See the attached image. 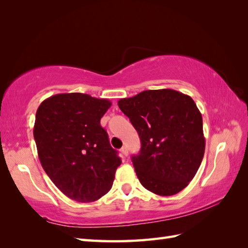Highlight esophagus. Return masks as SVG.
Here are the masks:
<instances>
[{"mask_svg":"<svg viewBox=\"0 0 248 248\" xmlns=\"http://www.w3.org/2000/svg\"><path fill=\"white\" fill-rule=\"evenodd\" d=\"M120 151H121V154H123V155L125 157V156H128V149H127V147H123V148L120 149Z\"/></svg>","mask_w":248,"mask_h":248,"instance_id":"34e87169","label":"esophagus"}]
</instances>
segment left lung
Wrapping results in <instances>:
<instances>
[{"label":"left lung","mask_w":248,"mask_h":248,"mask_svg":"<svg viewBox=\"0 0 248 248\" xmlns=\"http://www.w3.org/2000/svg\"><path fill=\"white\" fill-rule=\"evenodd\" d=\"M118 107L140 139L132 163L141 186L160 196L186 187L205 147L202 117L194 100L173 89H155L120 99Z\"/></svg>","instance_id":"left-lung-1"}]
</instances>
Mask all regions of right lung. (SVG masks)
<instances>
[{
	"label": "right lung",
	"instance_id": "obj_1",
	"mask_svg": "<svg viewBox=\"0 0 248 248\" xmlns=\"http://www.w3.org/2000/svg\"><path fill=\"white\" fill-rule=\"evenodd\" d=\"M110 105L86 93H57L36 112L33 133L41 166L76 202H92L107 194L121 164L100 124Z\"/></svg>",
	"mask_w": 248,
	"mask_h": 248
}]
</instances>
